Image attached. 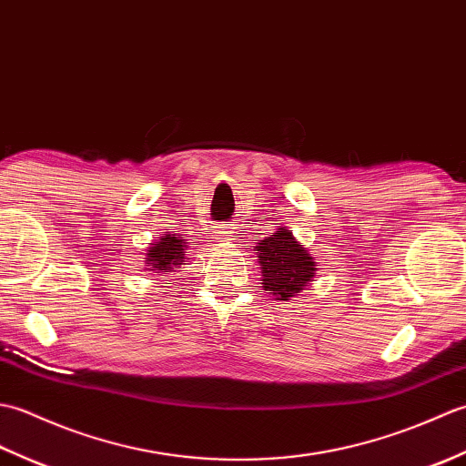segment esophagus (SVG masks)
<instances>
[{
    "label": "esophagus",
    "instance_id": "esophagus-1",
    "mask_svg": "<svg viewBox=\"0 0 466 466\" xmlns=\"http://www.w3.org/2000/svg\"><path fill=\"white\" fill-rule=\"evenodd\" d=\"M232 236V228H230V224H220L218 226V230H216V238L218 240H228Z\"/></svg>",
    "mask_w": 466,
    "mask_h": 466
}]
</instances>
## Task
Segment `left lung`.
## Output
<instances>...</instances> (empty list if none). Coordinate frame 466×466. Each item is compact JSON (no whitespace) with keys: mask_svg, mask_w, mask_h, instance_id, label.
Masks as SVG:
<instances>
[{"mask_svg":"<svg viewBox=\"0 0 466 466\" xmlns=\"http://www.w3.org/2000/svg\"><path fill=\"white\" fill-rule=\"evenodd\" d=\"M260 260L262 284L276 300H289L314 279L316 264L309 250L294 240L292 230L279 228L254 246Z\"/></svg>","mask_w":466,"mask_h":466,"instance_id":"left-lung-1","label":"left lung"}]
</instances>
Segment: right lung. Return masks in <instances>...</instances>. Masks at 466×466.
<instances>
[{"label":"right lung","instance_id":"right-lung-1","mask_svg":"<svg viewBox=\"0 0 466 466\" xmlns=\"http://www.w3.org/2000/svg\"><path fill=\"white\" fill-rule=\"evenodd\" d=\"M186 242L182 236L177 234H166L160 242H156L147 250L146 264L150 270H170L172 266L182 264L186 260Z\"/></svg>","mask_w":466,"mask_h":466}]
</instances>
